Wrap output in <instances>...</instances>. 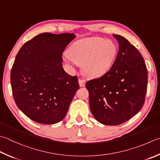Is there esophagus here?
I'll return each mask as SVG.
<instances>
[{
    "instance_id": "1",
    "label": "esophagus",
    "mask_w": 160,
    "mask_h": 160,
    "mask_svg": "<svg viewBox=\"0 0 160 160\" xmlns=\"http://www.w3.org/2000/svg\"><path fill=\"white\" fill-rule=\"evenodd\" d=\"M78 82H79V85L80 87H85V80H83V79H79L78 80Z\"/></svg>"
}]
</instances>
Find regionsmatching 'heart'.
<instances>
[{
    "mask_svg": "<svg viewBox=\"0 0 160 160\" xmlns=\"http://www.w3.org/2000/svg\"><path fill=\"white\" fill-rule=\"evenodd\" d=\"M117 53V46L111 40L92 37L75 42L63 58L67 63L82 64L87 76L97 78L110 70Z\"/></svg>",
    "mask_w": 160,
    "mask_h": 160,
    "instance_id": "obj_1",
    "label": "heart"
}]
</instances>
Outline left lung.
Returning a JSON list of instances; mask_svg holds the SVG:
<instances>
[{
    "instance_id": "8db88e82",
    "label": "left lung",
    "mask_w": 160,
    "mask_h": 160,
    "mask_svg": "<svg viewBox=\"0 0 160 160\" xmlns=\"http://www.w3.org/2000/svg\"><path fill=\"white\" fill-rule=\"evenodd\" d=\"M119 51L110 70L86 83L89 107L98 122L118 125L134 116L143 106L148 72L143 58L125 38L113 35Z\"/></svg>"
}]
</instances>
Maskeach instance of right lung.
<instances>
[{"mask_svg":"<svg viewBox=\"0 0 160 160\" xmlns=\"http://www.w3.org/2000/svg\"><path fill=\"white\" fill-rule=\"evenodd\" d=\"M74 33H43L20 49L11 70L10 82L18 108L38 123L62 121L79 89L78 78L62 67V53Z\"/></svg>","mask_w":160,"mask_h":160,"instance_id":"add662e5","label":"right lung"}]
</instances>
